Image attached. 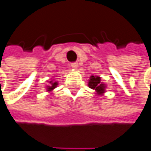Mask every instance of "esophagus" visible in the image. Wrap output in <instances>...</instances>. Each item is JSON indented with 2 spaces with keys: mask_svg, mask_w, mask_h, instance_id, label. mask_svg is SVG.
I'll return each mask as SVG.
<instances>
[{
  "mask_svg": "<svg viewBox=\"0 0 151 151\" xmlns=\"http://www.w3.org/2000/svg\"><path fill=\"white\" fill-rule=\"evenodd\" d=\"M70 66H71L72 69H77L78 66H79V64H78V63H72L70 64Z\"/></svg>",
  "mask_w": 151,
  "mask_h": 151,
  "instance_id": "esophagus-1",
  "label": "esophagus"
}]
</instances>
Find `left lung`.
Masks as SVG:
<instances>
[{"instance_id": "left-lung-1", "label": "left lung", "mask_w": 151, "mask_h": 151, "mask_svg": "<svg viewBox=\"0 0 151 151\" xmlns=\"http://www.w3.org/2000/svg\"><path fill=\"white\" fill-rule=\"evenodd\" d=\"M88 87L92 89H95L98 95H103L105 93L106 85L101 81V78L99 76H90L88 80Z\"/></svg>"}]
</instances>
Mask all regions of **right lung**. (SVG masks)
I'll return each instance as SVG.
<instances>
[{
	"label": "right lung",
	"mask_w": 151,
	"mask_h": 151,
	"mask_svg": "<svg viewBox=\"0 0 151 151\" xmlns=\"http://www.w3.org/2000/svg\"><path fill=\"white\" fill-rule=\"evenodd\" d=\"M57 85H58V82L57 81H50V85L46 87V90L47 91H52V89H55L57 87Z\"/></svg>",
	"instance_id": "1"
}]
</instances>
